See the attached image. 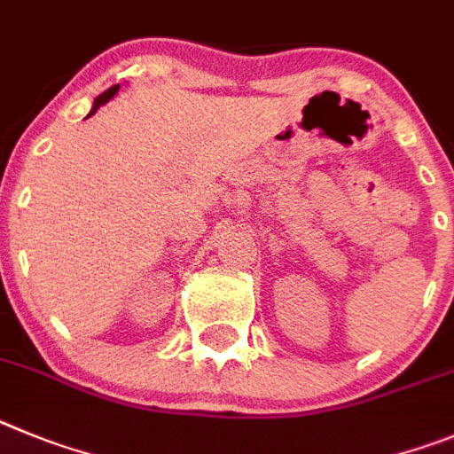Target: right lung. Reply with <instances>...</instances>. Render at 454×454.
<instances>
[{"mask_svg": "<svg viewBox=\"0 0 454 454\" xmlns=\"http://www.w3.org/2000/svg\"><path fill=\"white\" fill-rule=\"evenodd\" d=\"M117 90H120V85H113V88H108V90H106L104 95H99V97H97V99H95V106H92V110H90V115H95V113H97V108H99V106L108 104V101L113 99V97L117 95Z\"/></svg>", "mask_w": 454, "mask_h": 454, "instance_id": "1", "label": "right lung"}]
</instances>
